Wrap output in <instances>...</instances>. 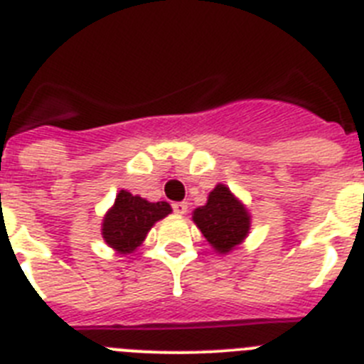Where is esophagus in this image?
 I'll return each instance as SVG.
<instances>
[{"label": "esophagus", "instance_id": "1", "mask_svg": "<svg viewBox=\"0 0 364 364\" xmlns=\"http://www.w3.org/2000/svg\"><path fill=\"white\" fill-rule=\"evenodd\" d=\"M173 211H175L176 215H184L186 211H188V204H186V202H175V204H173Z\"/></svg>", "mask_w": 364, "mask_h": 364}]
</instances>
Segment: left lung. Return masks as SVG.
<instances>
[{
    "instance_id": "8db88e82",
    "label": "left lung",
    "mask_w": 364,
    "mask_h": 364,
    "mask_svg": "<svg viewBox=\"0 0 364 364\" xmlns=\"http://www.w3.org/2000/svg\"><path fill=\"white\" fill-rule=\"evenodd\" d=\"M193 222L218 253L231 252L250 231V213L224 184L210 193L205 205L193 211Z\"/></svg>"
}]
</instances>
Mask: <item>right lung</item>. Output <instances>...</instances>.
<instances>
[{
    "mask_svg": "<svg viewBox=\"0 0 364 364\" xmlns=\"http://www.w3.org/2000/svg\"><path fill=\"white\" fill-rule=\"evenodd\" d=\"M171 213L167 202H149L122 189L102 224L104 240L118 253H133L147 237L154 222Z\"/></svg>",
    "mask_w": 364,
    "mask_h": 364,
    "instance_id": "add662e5",
    "label": "right lung"
}]
</instances>
